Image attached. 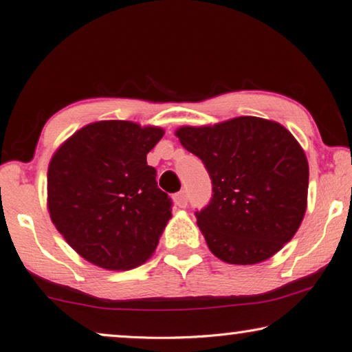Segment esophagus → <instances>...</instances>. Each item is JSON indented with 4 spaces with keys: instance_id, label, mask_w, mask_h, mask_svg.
Masks as SVG:
<instances>
[{
    "instance_id": "1",
    "label": "esophagus",
    "mask_w": 352,
    "mask_h": 352,
    "mask_svg": "<svg viewBox=\"0 0 352 352\" xmlns=\"http://www.w3.org/2000/svg\"><path fill=\"white\" fill-rule=\"evenodd\" d=\"M174 200H175L177 206L186 208L188 206V194H186V190H180V192H177L174 195Z\"/></svg>"
}]
</instances>
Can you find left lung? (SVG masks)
I'll return each mask as SVG.
<instances>
[{"label": "left lung", "mask_w": 352, "mask_h": 352, "mask_svg": "<svg viewBox=\"0 0 352 352\" xmlns=\"http://www.w3.org/2000/svg\"><path fill=\"white\" fill-rule=\"evenodd\" d=\"M177 136L211 178L210 204L195 217L212 254L228 264H258L294 237L306 212L309 166L287 129L241 116L182 127Z\"/></svg>", "instance_id": "left-lung-1"}]
</instances>
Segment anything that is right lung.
<instances>
[{"instance_id":"obj_1","label":"right lung","mask_w":352,"mask_h":352,"mask_svg":"<svg viewBox=\"0 0 352 352\" xmlns=\"http://www.w3.org/2000/svg\"><path fill=\"white\" fill-rule=\"evenodd\" d=\"M158 127L100 121L76 132L47 169V208L65 241L102 269L129 270L158 245L172 200L158 188L147 153Z\"/></svg>"}]
</instances>
